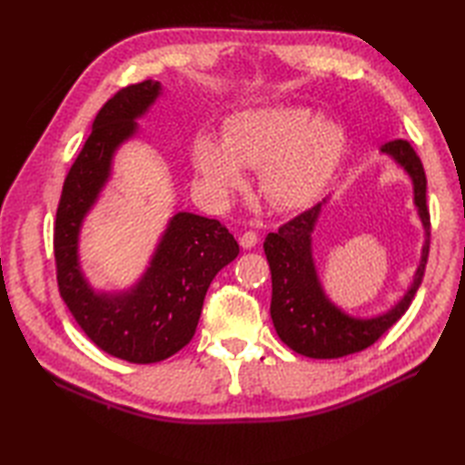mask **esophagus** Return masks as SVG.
I'll return each mask as SVG.
<instances>
[{
    "mask_svg": "<svg viewBox=\"0 0 465 465\" xmlns=\"http://www.w3.org/2000/svg\"><path fill=\"white\" fill-rule=\"evenodd\" d=\"M255 243H258V233H255V232L250 230V232H243L240 235V245L243 250H252Z\"/></svg>",
    "mask_w": 465,
    "mask_h": 465,
    "instance_id": "obj_1",
    "label": "esophagus"
}]
</instances>
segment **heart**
Masks as SVG:
<instances>
[{
  "label": "heart",
  "instance_id": "obj_1",
  "mask_svg": "<svg viewBox=\"0 0 465 465\" xmlns=\"http://www.w3.org/2000/svg\"><path fill=\"white\" fill-rule=\"evenodd\" d=\"M340 127L305 107L242 112L225 124L222 145L202 137L193 167L217 200L243 185L242 167H260V192L278 210H295L322 193L340 160Z\"/></svg>",
  "mask_w": 465,
  "mask_h": 465
}]
</instances>
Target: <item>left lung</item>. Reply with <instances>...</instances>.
I'll use <instances>...</instances> for the list:
<instances>
[{"label": "left lung", "mask_w": 465, "mask_h": 465, "mask_svg": "<svg viewBox=\"0 0 465 465\" xmlns=\"http://www.w3.org/2000/svg\"><path fill=\"white\" fill-rule=\"evenodd\" d=\"M381 152L393 155L413 182V200L426 230V243L421 250V263L410 292L388 313L371 320H353L331 305L322 292L312 260V232L322 203L295 215L268 233L263 252L272 270V320L275 331L285 345L305 358L331 360L361 351L378 341L381 335L408 312L426 272L430 253V210L426 203V172L416 150L406 140H391Z\"/></svg>", "instance_id": "8db88e82"}]
</instances>
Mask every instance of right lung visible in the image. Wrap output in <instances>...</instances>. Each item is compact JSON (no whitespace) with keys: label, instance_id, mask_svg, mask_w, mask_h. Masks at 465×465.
I'll return each instance as SVG.
<instances>
[{"label":"right lung","instance_id":"right-lung-1","mask_svg":"<svg viewBox=\"0 0 465 465\" xmlns=\"http://www.w3.org/2000/svg\"><path fill=\"white\" fill-rule=\"evenodd\" d=\"M145 80L115 92L94 120V130L65 175L54 227L59 295L97 348L132 363L162 361L193 338L205 292L215 273L233 262L240 245L217 220L177 213L167 225L142 282L120 295L95 293L77 263V233L110 177L115 147L135 132L160 94Z\"/></svg>","mask_w":465,"mask_h":465}]
</instances>
